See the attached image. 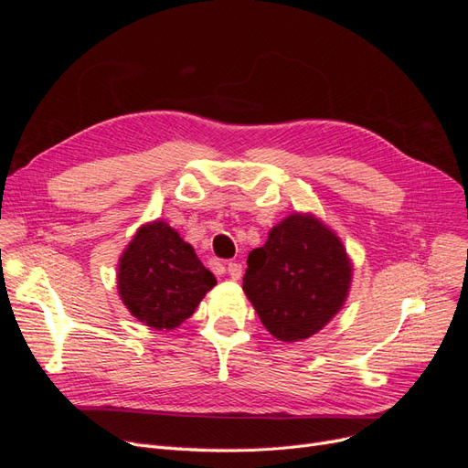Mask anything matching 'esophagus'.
Here are the masks:
<instances>
[{"label": "esophagus", "instance_id": "obj_1", "mask_svg": "<svg viewBox=\"0 0 468 468\" xmlns=\"http://www.w3.org/2000/svg\"><path fill=\"white\" fill-rule=\"evenodd\" d=\"M229 275H230L234 281H238L239 277H242V265L236 263V261H230V263H229Z\"/></svg>", "mask_w": 468, "mask_h": 468}]
</instances>
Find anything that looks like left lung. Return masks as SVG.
<instances>
[{
  "label": "left lung",
  "instance_id": "1",
  "mask_svg": "<svg viewBox=\"0 0 468 468\" xmlns=\"http://www.w3.org/2000/svg\"><path fill=\"white\" fill-rule=\"evenodd\" d=\"M351 285L347 251L313 215L273 226L261 248L250 251L244 292L267 332L301 342L320 332L344 306Z\"/></svg>",
  "mask_w": 468,
  "mask_h": 468
}]
</instances>
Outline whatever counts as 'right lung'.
Returning a JSON list of instances; mask_svg holds the SVG:
<instances>
[{"label":"right lung","instance_id":"right-lung-1","mask_svg":"<svg viewBox=\"0 0 468 468\" xmlns=\"http://www.w3.org/2000/svg\"><path fill=\"white\" fill-rule=\"evenodd\" d=\"M119 294L129 313L154 330L186 322L217 277L191 244L164 220L140 226L119 260Z\"/></svg>","mask_w":468,"mask_h":468}]
</instances>
